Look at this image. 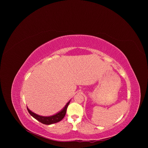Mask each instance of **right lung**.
<instances>
[{
    "label": "right lung",
    "mask_w": 148,
    "mask_h": 148,
    "mask_svg": "<svg viewBox=\"0 0 148 148\" xmlns=\"http://www.w3.org/2000/svg\"><path fill=\"white\" fill-rule=\"evenodd\" d=\"M70 101H71V100H69L66 103V104L64 107L63 109H62L60 112H59L58 113H56L55 114L51 116H42L38 115V114L32 112L28 108H27V110H28L29 113L34 118H35L36 120H37L39 122L42 123L44 124H45V125H51V124H52L54 123H58V122L60 121L63 119L66 114V109L68 108V106L69 105Z\"/></svg>",
    "instance_id": "right-lung-1"
}]
</instances>
